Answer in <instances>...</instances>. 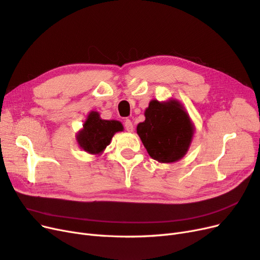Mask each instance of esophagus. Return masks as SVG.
Segmentation results:
<instances>
[{
	"label": "esophagus",
	"instance_id": "34e87169",
	"mask_svg": "<svg viewBox=\"0 0 260 260\" xmlns=\"http://www.w3.org/2000/svg\"><path fill=\"white\" fill-rule=\"evenodd\" d=\"M124 128H125V130H127L128 132H132L133 131V123H132V121L129 120V119L125 120L124 121Z\"/></svg>",
	"mask_w": 260,
	"mask_h": 260
}]
</instances>
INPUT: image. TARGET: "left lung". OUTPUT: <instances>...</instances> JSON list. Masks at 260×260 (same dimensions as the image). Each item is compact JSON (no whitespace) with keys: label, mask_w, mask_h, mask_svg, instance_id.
I'll return each mask as SVG.
<instances>
[{"label":"left lung","mask_w":260,"mask_h":260,"mask_svg":"<svg viewBox=\"0 0 260 260\" xmlns=\"http://www.w3.org/2000/svg\"><path fill=\"white\" fill-rule=\"evenodd\" d=\"M144 116L145 120L138 124L137 133L148 155L162 164L183 158L195 132L184 106L175 99L162 102L152 100Z\"/></svg>","instance_id":"1"}]
</instances>
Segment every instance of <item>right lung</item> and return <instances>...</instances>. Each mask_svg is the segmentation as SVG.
Instances as JSON below:
<instances>
[{
	"instance_id": "right-lung-1",
	"label": "right lung",
	"mask_w": 260,
	"mask_h": 260,
	"mask_svg": "<svg viewBox=\"0 0 260 260\" xmlns=\"http://www.w3.org/2000/svg\"><path fill=\"white\" fill-rule=\"evenodd\" d=\"M123 131V125L118 120L102 119L100 113L91 111L83 122V127L77 132L78 145L84 152L92 155H101L115 133Z\"/></svg>"
}]
</instances>
